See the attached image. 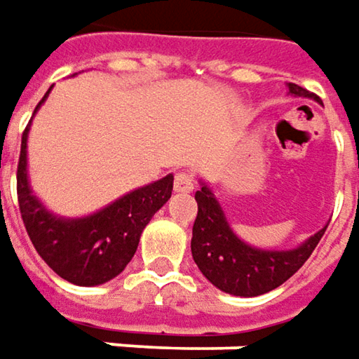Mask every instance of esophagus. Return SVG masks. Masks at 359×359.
Listing matches in <instances>:
<instances>
[{
    "label": "esophagus",
    "mask_w": 359,
    "mask_h": 359,
    "mask_svg": "<svg viewBox=\"0 0 359 359\" xmlns=\"http://www.w3.org/2000/svg\"><path fill=\"white\" fill-rule=\"evenodd\" d=\"M193 189H195V177L191 172L182 170L175 177V191L177 193H191Z\"/></svg>",
    "instance_id": "34e87169"
}]
</instances>
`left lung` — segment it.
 I'll return each instance as SVG.
<instances>
[{
    "label": "left lung",
    "mask_w": 359,
    "mask_h": 359,
    "mask_svg": "<svg viewBox=\"0 0 359 359\" xmlns=\"http://www.w3.org/2000/svg\"><path fill=\"white\" fill-rule=\"evenodd\" d=\"M293 98L321 100L297 84H287ZM191 251L196 267L217 289L237 297H257L285 283L297 271L325 233V226L293 249H261L245 243L231 229L225 210L207 182L198 180Z\"/></svg>",
    "instance_id": "8db88e82"
}]
</instances>
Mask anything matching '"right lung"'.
I'll use <instances>...</instances> for the list:
<instances>
[{
    "label": "right lung",
    "instance_id": "add662e5",
    "mask_svg": "<svg viewBox=\"0 0 359 359\" xmlns=\"http://www.w3.org/2000/svg\"><path fill=\"white\" fill-rule=\"evenodd\" d=\"M50 90L36 106L34 116L50 96ZM32 120L22 136L18 164V201L25 231L39 257L62 279L82 287L102 285L130 263L144 226L170 198L175 177L166 175L138 187L86 217H60L39 201L29 184L27 134Z\"/></svg>",
    "mask_w": 359,
    "mask_h": 359
}]
</instances>
